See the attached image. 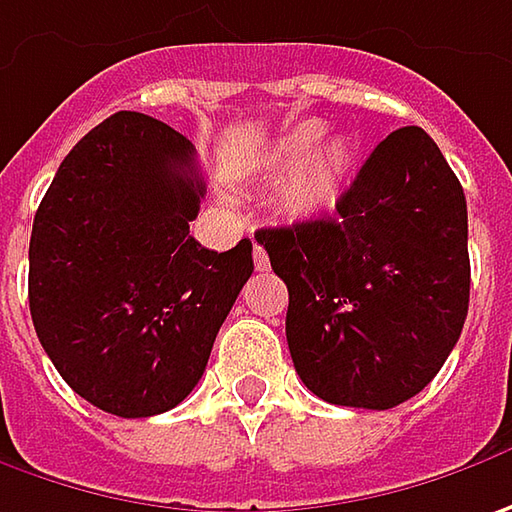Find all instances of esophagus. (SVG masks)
Instances as JSON below:
<instances>
[{
	"instance_id": "esophagus-1",
	"label": "esophagus",
	"mask_w": 512,
	"mask_h": 512,
	"mask_svg": "<svg viewBox=\"0 0 512 512\" xmlns=\"http://www.w3.org/2000/svg\"><path fill=\"white\" fill-rule=\"evenodd\" d=\"M252 257H255L257 272H266V269H269V255H266V249H263V246H257L255 243V252H252Z\"/></svg>"
}]
</instances>
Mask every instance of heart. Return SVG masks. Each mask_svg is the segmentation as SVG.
Segmentation results:
<instances>
[{"label": "heart", "instance_id": "heart-1", "mask_svg": "<svg viewBox=\"0 0 512 512\" xmlns=\"http://www.w3.org/2000/svg\"><path fill=\"white\" fill-rule=\"evenodd\" d=\"M323 134H326V125L321 120H303V123L286 128L278 140L266 148L260 168H257L260 180H266V183L289 180L318 150ZM349 163H352V151L344 140H332L326 148H321L316 160L309 167L305 165L306 169L302 167L304 171L299 170L301 174L283 191L286 214L295 220H312V217H321L329 209H335V203L344 191Z\"/></svg>", "mask_w": 512, "mask_h": 512}]
</instances>
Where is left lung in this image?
Instances as JSON below:
<instances>
[{
  "instance_id": "obj_1",
  "label": "left lung",
  "mask_w": 512,
  "mask_h": 512,
  "mask_svg": "<svg viewBox=\"0 0 512 512\" xmlns=\"http://www.w3.org/2000/svg\"><path fill=\"white\" fill-rule=\"evenodd\" d=\"M335 209L255 237L289 289L286 341L306 389L389 410L433 381L461 335L467 200L433 137L407 125L369 154Z\"/></svg>"
}]
</instances>
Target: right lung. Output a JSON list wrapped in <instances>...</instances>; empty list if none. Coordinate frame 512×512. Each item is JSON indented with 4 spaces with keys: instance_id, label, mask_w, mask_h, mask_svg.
Wrapping results in <instances>:
<instances>
[{
    "instance_id": "right-lung-1",
    "label": "right lung",
    "mask_w": 512,
    "mask_h": 512,
    "mask_svg": "<svg viewBox=\"0 0 512 512\" xmlns=\"http://www.w3.org/2000/svg\"><path fill=\"white\" fill-rule=\"evenodd\" d=\"M203 194L194 145L120 111L71 148L36 209L34 329L65 384L102 412L177 407L252 278V240L212 252L189 234Z\"/></svg>"
}]
</instances>
